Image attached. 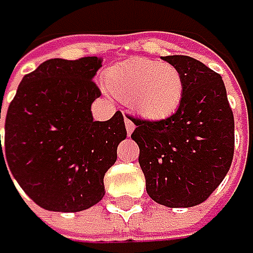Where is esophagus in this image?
<instances>
[{
	"mask_svg": "<svg viewBox=\"0 0 253 253\" xmlns=\"http://www.w3.org/2000/svg\"><path fill=\"white\" fill-rule=\"evenodd\" d=\"M124 123H126V130H127V133L130 135V133L135 130V124H133V121H132L130 118L126 117V118H124Z\"/></svg>",
	"mask_w": 253,
	"mask_h": 253,
	"instance_id": "esophagus-1",
	"label": "esophagus"
}]
</instances>
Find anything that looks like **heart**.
<instances>
[{"label":"heart","instance_id":"obj_1","mask_svg":"<svg viewBox=\"0 0 253 253\" xmlns=\"http://www.w3.org/2000/svg\"><path fill=\"white\" fill-rule=\"evenodd\" d=\"M109 91L144 120L171 117L181 105L184 84L177 67L150 58H132L106 73Z\"/></svg>","mask_w":253,"mask_h":253}]
</instances>
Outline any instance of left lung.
I'll use <instances>...</instances> for the list:
<instances>
[{"label": "left lung", "instance_id": "1", "mask_svg": "<svg viewBox=\"0 0 253 253\" xmlns=\"http://www.w3.org/2000/svg\"><path fill=\"white\" fill-rule=\"evenodd\" d=\"M162 58L181 73V105L160 121L133 118L132 139L148 196L160 206L186 209L204 203L229 171L234 115L219 73L192 57Z\"/></svg>", "mask_w": 253, "mask_h": 253}]
</instances>
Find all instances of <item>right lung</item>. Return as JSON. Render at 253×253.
<instances>
[{
	"label": "right lung",
	"mask_w": 253,
	"mask_h": 253,
	"mask_svg": "<svg viewBox=\"0 0 253 253\" xmlns=\"http://www.w3.org/2000/svg\"><path fill=\"white\" fill-rule=\"evenodd\" d=\"M102 63L47 60L24 76L7 109L0 165L44 210L76 213L105 196L103 177L127 132L121 112L108 121L93 118L100 97L93 78Z\"/></svg>",
	"instance_id": "add662e5"
}]
</instances>
